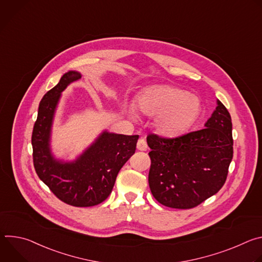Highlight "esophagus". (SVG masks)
I'll list each match as a JSON object with an SVG mask.
<instances>
[{
    "mask_svg": "<svg viewBox=\"0 0 262 262\" xmlns=\"http://www.w3.org/2000/svg\"><path fill=\"white\" fill-rule=\"evenodd\" d=\"M137 148H138V150L146 151L147 148H148L146 141H145L144 139H139V141H138V143H137Z\"/></svg>",
    "mask_w": 262,
    "mask_h": 262,
    "instance_id": "1",
    "label": "esophagus"
}]
</instances>
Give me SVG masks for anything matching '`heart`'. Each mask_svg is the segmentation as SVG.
I'll return each instance as SVG.
<instances>
[{
    "instance_id": "heart-1",
    "label": "heart",
    "mask_w": 262,
    "mask_h": 262,
    "mask_svg": "<svg viewBox=\"0 0 262 262\" xmlns=\"http://www.w3.org/2000/svg\"><path fill=\"white\" fill-rule=\"evenodd\" d=\"M139 110L154 116V127L163 137L174 138L188 132L201 113L198 96L171 85L145 88L138 97ZM134 115L135 113L130 111Z\"/></svg>"
}]
</instances>
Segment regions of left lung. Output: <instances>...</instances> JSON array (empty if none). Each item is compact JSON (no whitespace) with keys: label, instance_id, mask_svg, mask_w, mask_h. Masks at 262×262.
Returning <instances> with one entry per match:
<instances>
[{"label":"left lung","instance_id":"left-lung-1","mask_svg":"<svg viewBox=\"0 0 262 262\" xmlns=\"http://www.w3.org/2000/svg\"><path fill=\"white\" fill-rule=\"evenodd\" d=\"M205 128L177 138L149 135L151 151L148 182L163 205L193 208L216 194L227 178L233 158L232 122L219 99Z\"/></svg>","mask_w":262,"mask_h":262}]
</instances>
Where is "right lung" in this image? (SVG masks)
Instances as JSON below:
<instances>
[{
	"label": "right lung",
	"mask_w": 262,
	"mask_h": 262,
	"mask_svg": "<svg viewBox=\"0 0 262 262\" xmlns=\"http://www.w3.org/2000/svg\"><path fill=\"white\" fill-rule=\"evenodd\" d=\"M81 78L78 71L66 72L42 97L32 133L33 163L37 175L57 198L72 206L89 207L108 197L118 172L136 151L139 136L104 130L76 161L56 160L50 147L55 112L61 93Z\"/></svg>",
	"instance_id": "obj_1"
}]
</instances>
